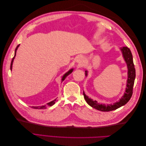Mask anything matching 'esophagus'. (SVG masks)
I'll use <instances>...</instances> for the list:
<instances>
[{
    "label": "esophagus",
    "instance_id": "esophagus-1",
    "mask_svg": "<svg viewBox=\"0 0 146 146\" xmlns=\"http://www.w3.org/2000/svg\"><path fill=\"white\" fill-rule=\"evenodd\" d=\"M76 62L77 63V66L78 67H82V66L83 65V60L82 59V57L79 56L77 58L76 60Z\"/></svg>",
    "mask_w": 146,
    "mask_h": 146
}]
</instances>
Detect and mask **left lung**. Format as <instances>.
Returning a JSON list of instances; mask_svg holds the SVG:
<instances>
[{
  "label": "left lung",
  "instance_id": "left-lung-1",
  "mask_svg": "<svg viewBox=\"0 0 146 146\" xmlns=\"http://www.w3.org/2000/svg\"><path fill=\"white\" fill-rule=\"evenodd\" d=\"M121 50L122 52L123 58H124V60L127 64L128 79L125 92L124 93V95L122 97V98L120 99V100H119L118 102L114 104L113 105H106L105 104H99L96 100H92V99L88 98V96H86L85 94L83 92L84 98H85V100L86 101L87 104H89L92 108L99 110V111H110L120 108L122 106L126 104L130 100L132 94H133V88L136 76L135 65L133 64V56H132L130 48H128L127 47H123L121 48ZM86 75L87 72L86 71Z\"/></svg>",
  "mask_w": 146,
  "mask_h": 146
}]
</instances>
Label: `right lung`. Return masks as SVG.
Segmentation results:
<instances>
[{"label": "right lung", "mask_w": 146, "mask_h": 146, "mask_svg": "<svg viewBox=\"0 0 146 146\" xmlns=\"http://www.w3.org/2000/svg\"><path fill=\"white\" fill-rule=\"evenodd\" d=\"M19 44L16 47V49H15V56H14V57H13V59H12V60H11V66H10V69H11H11H12V65H13V60H14V59H15V56H16V50H17V48L19 47ZM72 71H73V69H70L68 72H66V73L64 75L63 77V78H62V82H63V80H64V79H65L66 77H67V76H68L69 74H71ZM55 101H56V99H55V100H54L52 101V102H49V103L47 104L46 105H43V106H41V107H40V106H39V107L38 106V107H32V108H35V109H45L46 107H50V106H52L53 105L55 104Z\"/></svg>", "instance_id": "right-lung-1"}]
</instances>
